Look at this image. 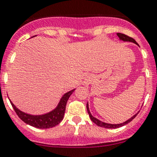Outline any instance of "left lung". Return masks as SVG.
<instances>
[{
    "instance_id": "obj_1",
    "label": "left lung",
    "mask_w": 157,
    "mask_h": 157,
    "mask_svg": "<svg viewBox=\"0 0 157 157\" xmlns=\"http://www.w3.org/2000/svg\"><path fill=\"white\" fill-rule=\"evenodd\" d=\"M117 35L118 36V37L120 38V40H124V41H130V42H133V43H135L136 44H138L136 43V41L135 40H134L133 38L130 37V36H127V35H125V34H123V33H117ZM86 108H87V111H88V113H89V117H90L91 121H93V123H95L97 125L100 126V127H103V128H120V127H122V126L125 125V124H128L129 122H131L132 120L135 118L136 117V115H137L138 113H136V115H134L133 117H131L129 120H128L127 121H125V122H124V123H121V124H107V123H105V122H102V121H99L98 119H97V118H95L94 117H93L92 116V114H91L90 111H89V105L87 104L86 105Z\"/></svg>"
}]
</instances>
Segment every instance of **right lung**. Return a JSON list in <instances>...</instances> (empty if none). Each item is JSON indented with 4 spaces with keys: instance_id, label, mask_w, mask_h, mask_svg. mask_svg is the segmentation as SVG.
Masks as SVG:
<instances>
[{
    "instance_id": "1",
    "label": "right lung",
    "mask_w": 157,
    "mask_h": 157,
    "mask_svg": "<svg viewBox=\"0 0 157 157\" xmlns=\"http://www.w3.org/2000/svg\"><path fill=\"white\" fill-rule=\"evenodd\" d=\"M74 90L75 89H73V90H71L65 93L62 97V98L60 99L57 107L50 113H46L44 115L33 116L27 114V113H23L21 110H19L12 103L11 101H10V103L13 108L14 111L17 113V115L25 123L28 124L33 127L37 128H49L55 127L56 125L59 124L60 121L63 120L67 101H68L69 97L72 95V93L74 92Z\"/></svg>"
}]
</instances>
